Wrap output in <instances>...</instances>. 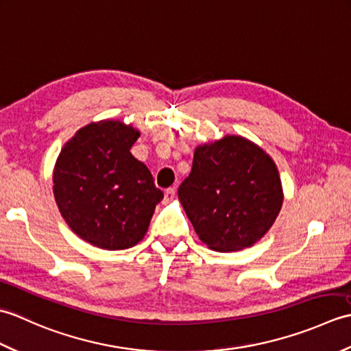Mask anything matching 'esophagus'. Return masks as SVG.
I'll return each mask as SVG.
<instances>
[{
    "label": "esophagus",
    "mask_w": 351,
    "mask_h": 351,
    "mask_svg": "<svg viewBox=\"0 0 351 351\" xmlns=\"http://www.w3.org/2000/svg\"><path fill=\"white\" fill-rule=\"evenodd\" d=\"M175 193H176V190L173 187H170V189L164 191V204L171 202V200L175 199Z\"/></svg>",
    "instance_id": "obj_1"
}]
</instances>
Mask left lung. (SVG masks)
I'll use <instances>...</instances> for the list:
<instances>
[{
    "instance_id": "obj_1",
    "label": "left lung",
    "mask_w": 351,
    "mask_h": 351,
    "mask_svg": "<svg viewBox=\"0 0 351 351\" xmlns=\"http://www.w3.org/2000/svg\"><path fill=\"white\" fill-rule=\"evenodd\" d=\"M178 197L199 240L217 252L255 244L273 226L283 202L276 162L241 136H225L195 149Z\"/></svg>"
}]
</instances>
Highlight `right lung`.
Returning a JSON list of instances; mask_svg holds the SVG:
<instances>
[{
    "instance_id": "1",
    "label": "right lung",
    "mask_w": 351,
    "mask_h": 351,
    "mask_svg": "<svg viewBox=\"0 0 351 351\" xmlns=\"http://www.w3.org/2000/svg\"><path fill=\"white\" fill-rule=\"evenodd\" d=\"M140 131L114 119L80 128L62 147L52 191L62 217L81 240L123 250L143 240L164 197L151 171L130 152Z\"/></svg>"
}]
</instances>
